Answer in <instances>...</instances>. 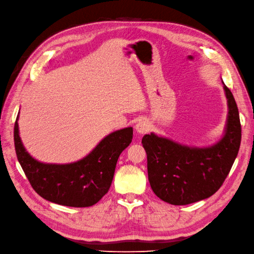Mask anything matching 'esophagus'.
Here are the masks:
<instances>
[{
    "label": "esophagus",
    "mask_w": 254,
    "mask_h": 254,
    "mask_svg": "<svg viewBox=\"0 0 254 254\" xmlns=\"http://www.w3.org/2000/svg\"><path fill=\"white\" fill-rule=\"evenodd\" d=\"M135 129L139 133L144 134L146 132H148L150 130V123L147 120H142V121L137 123L136 126H135Z\"/></svg>",
    "instance_id": "34e87169"
}]
</instances>
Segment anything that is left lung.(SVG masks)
Wrapping results in <instances>:
<instances>
[{
	"mask_svg": "<svg viewBox=\"0 0 254 254\" xmlns=\"http://www.w3.org/2000/svg\"><path fill=\"white\" fill-rule=\"evenodd\" d=\"M229 115L222 139L211 147L195 148L156 134H145L150 187L161 200L184 205L209 198L226 180L238 153L242 126L232 92L224 84Z\"/></svg>",
	"mask_w": 254,
	"mask_h": 254,
	"instance_id": "obj_1",
	"label": "left lung"
}]
</instances>
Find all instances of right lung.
<instances>
[{"label": "right lung", "instance_id": "right-lung-1", "mask_svg": "<svg viewBox=\"0 0 254 254\" xmlns=\"http://www.w3.org/2000/svg\"><path fill=\"white\" fill-rule=\"evenodd\" d=\"M131 127L107 135L91 153L71 164H44L30 157L19 136L18 118L13 140L19 163L30 186L42 198L66 206L86 207L108 193L122 151L132 141Z\"/></svg>", "mask_w": 254, "mask_h": 254}]
</instances>
